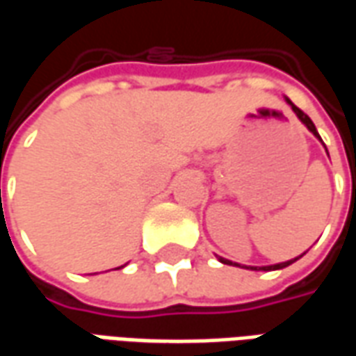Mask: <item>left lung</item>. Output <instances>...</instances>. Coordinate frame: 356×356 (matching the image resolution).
Returning a JSON list of instances; mask_svg holds the SVG:
<instances>
[{"instance_id": "1", "label": "left lung", "mask_w": 356, "mask_h": 356, "mask_svg": "<svg viewBox=\"0 0 356 356\" xmlns=\"http://www.w3.org/2000/svg\"><path fill=\"white\" fill-rule=\"evenodd\" d=\"M286 102H288V104H290V106H291V110L296 112V116H298L299 120H301V124H305L307 129L313 133L314 137H316V139H318L322 143L321 135H318V131H316V127H314V124H313V122H311V118L307 116L305 112H301V110H299L298 106H296V104H293V102H291L290 99H288V97H286ZM322 145H324V143H322ZM326 152H328V150H326ZM303 255H305V252L299 255V257H303ZM299 257H296V259H290V261L276 263V265H268V267H259V268H257V267H246V268H252V270H278V268H284V267H288V265H291V263H296L299 259ZM219 261L225 263V265H234V267H240L238 263H232V261H229V259H225V257H219Z\"/></svg>"}]
</instances>
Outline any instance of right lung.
Listing matches in <instances>:
<instances>
[{"label":"right lung","mask_w":356,"mask_h":356,"mask_svg":"<svg viewBox=\"0 0 356 356\" xmlns=\"http://www.w3.org/2000/svg\"><path fill=\"white\" fill-rule=\"evenodd\" d=\"M118 268H122V267H118Z\"/></svg>","instance_id":"right-lung-1"}]
</instances>
